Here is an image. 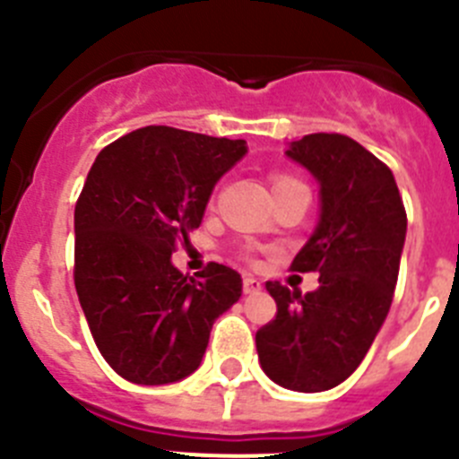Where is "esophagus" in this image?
<instances>
[{"instance_id": "esophagus-1", "label": "esophagus", "mask_w": 459, "mask_h": 459, "mask_svg": "<svg viewBox=\"0 0 459 459\" xmlns=\"http://www.w3.org/2000/svg\"><path fill=\"white\" fill-rule=\"evenodd\" d=\"M259 290H262V282H259L257 278H253V275H246V278H243V291H246V294H255V291Z\"/></svg>"}]
</instances>
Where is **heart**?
<instances>
[{
	"instance_id": "obj_1",
	"label": "heart",
	"mask_w": 459,
	"mask_h": 459,
	"mask_svg": "<svg viewBox=\"0 0 459 459\" xmlns=\"http://www.w3.org/2000/svg\"><path fill=\"white\" fill-rule=\"evenodd\" d=\"M290 181H296V179H291V177H287V174H273V179H271V184H273V188H278V186L290 184Z\"/></svg>"
}]
</instances>
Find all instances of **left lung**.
<instances>
[{"instance_id":"left-lung-1","label":"left lung","mask_w":459,"mask_h":459,"mask_svg":"<svg viewBox=\"0 0 459 459\" xmlns=\"http://www.w3.org/2000/svg\"><path fill=\"white\" fill-rule=\"evenodd\" d=\"M287 156L319 181L322 216L290 269L319 273L299 290L269 280L275 319L255 335L262 370L290 391L319 393L342 384L379 333L400 271L407 211L393 172L340 133L291 142Z\"/></svg>"}]
</instances>
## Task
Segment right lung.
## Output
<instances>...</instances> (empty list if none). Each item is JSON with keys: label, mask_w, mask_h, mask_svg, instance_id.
I'll return each mask as SVG.
<instances>
[{"label": "right lung", "mask_w": 459, "mask_h": 459, "mask_svg": "<svg viewBox=\"0 0 459 459\" xmlns=\"http://www.w3.org/2000/svg\"><path fill=\"white\" fill-rule=\"evenodd\" d=\"M246 142L144 126L96 156L75 204L73 280L93 342L133 384H172L200 368L211 326L241 296V275L209 262L172 266L211 190Z\"/></svg>", "instance_id": "1"}]
</instances>
